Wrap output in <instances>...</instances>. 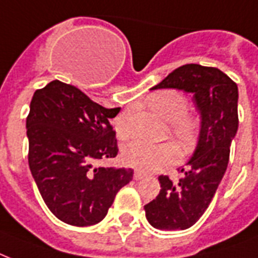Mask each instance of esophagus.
<instances>
[{"instance_id":"esophagus-1","label":"esophagus","mask_w":258,"mask_h":258,"mask_svg":"<svg viewBox=\"0 0 258 258\" xmlns=\"http://www.w3.org/2000/svg\"><path fill=\"white\" fill-rule=\"evenodd\" d=\"M144 176H145V173H143L141 171H135V175H133V177H135L136 180H141Z\"/></svg>"}]
</instances>
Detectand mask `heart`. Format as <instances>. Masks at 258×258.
I'll return each mask as SVG.
<instances>
[{"label":"heart","mask_w":258,"mask_h":258,"mask_svg":"<svg viewBox=\"0 0 258 258\" xmlns=\"http://www.w3.org/2000/svg\"><path fill=\"white\" fill-rule=\"evenodd\" d=\"M148 105L161 118L172 123L173 136L181 145L188 147L194 143L197 137L198 122L185 115L187 101L180 93L173 90L160 91L149 98ZM115 132L119 139H126L131 136V115L127 113L115 119ZM121 155L125 164L143 171H155L164 165L173 164L180 159V152L175 144H149L140 140L123 145Z\"/></svg>","instance_id":"heart-1"}]
</instances>
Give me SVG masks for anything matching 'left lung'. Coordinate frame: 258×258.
Wrapping results in <instances>:
<instances>
[{
  "mask_svg": "<svg viewBox=\"0 0 258 258\" xmlns=\"http://www.w3.org/2000/svg\"><path fill=\"white\" fill-rule=\"evenodd\" d=\"M176 89L192 94L201 127L183 176L173 183L159 176L161 189L144 206L148 222L160 230H184L201 218L226 172L231 141L238 131V87L214 67L185 64L151 90Z\"/></svg>",
  "mask_w": 258,
  "mask_h": 258,
  "instance_id": "obj_1",
  "label": "left lung"
}]
</instances>
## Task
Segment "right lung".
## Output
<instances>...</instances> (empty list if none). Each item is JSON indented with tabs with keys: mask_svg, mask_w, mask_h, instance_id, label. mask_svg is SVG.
I'll list each match as a JSON object with an SVG mask.
<instances>
[{
	"mask_svg": "<svg viewBox=\"0 0 258 258\" xmlns=\"http://www.w3.org/2000/svg\"><path fill=\"white\" fill-rule=\"evenodd\" d=\"M119 110L59 81L33 94L27 118L29 169L48 209L64 223L101 222L117 192L133 179L132 168L95 167L118 153L110 119Z\"/></svg>",
	"mask_w": 258,
	"mask_h": 258,
	"instance_id": "obj_1",
	"label": "right lung"
}]
</instances>
